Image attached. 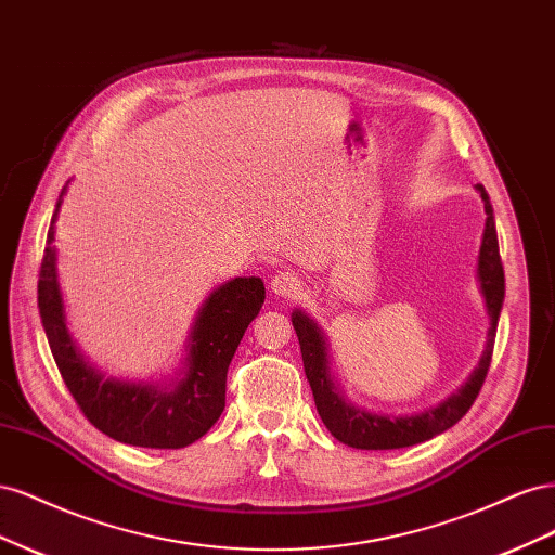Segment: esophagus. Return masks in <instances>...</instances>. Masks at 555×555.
<instances>
[{
    "label": "esophagus",
    "mask_w": 555,
    "mask_h": 555,
    "mask_svg": "<svg viewBox=\"0 0 555 555\" xmlns=\"http://www.w3.org/2000/svg\"><path fill=\"white\" fill-rule=\"evenodd\" d=\"M271 289L282 298H296L300 294V280L294 273H278L271 280Z\"/></svg>",
    "instance_id": "obj_1"
}]
</instances>
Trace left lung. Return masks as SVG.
I'll return each mask as SVG.
<instances>
[{
    "label": "left lung",
    "instance_id": "1",
    "mask_svg": "<svg viewBox=\"0 0 555 555\" xmlns=\"http://www.w3.org/2000/svg\"><path fill=\"white\" fill-rule=\"evenodd\" d=\"M477 190L481 194L483 210H486V229H483V241L479 249L477 273L481 282V294L486 298V310H489V317H491V331H489V343H486V351L479 361V367L473 373V377L465 382L463 389L459 393H453L451 398H447L442 405L422 414L396 416V418L377 416V414L347 405L331 382L326 343L322 338V333H319V328L304 312L296 310L292 314V324L298 335L306 377L310 382L317 412L322 416V422L331 430L333 438L340 440L343 444L354 447V449L412 447L435 438V435L444 433L453 424H459L467 414V410L475 405V400L483 386V379L489 375L498 317L502 310V300H505V271H502V261H500L493 208H491L489 194L483 190V184H477Z\"/></svg>",
    "mask_w": 555,
    "mask_h": 555
}]
</instances>
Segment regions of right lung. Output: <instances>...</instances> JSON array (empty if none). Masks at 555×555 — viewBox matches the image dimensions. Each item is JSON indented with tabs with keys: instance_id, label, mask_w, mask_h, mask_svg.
<instances>
[{
	"instance_id": "obj_1",
	"label": "right lung",
	"mask_w": 555,
	"mask_h": 555,
	"mask_svg": "<svg viewBox=\"0 0 555 555\" xmlns=\"http://www.w3.org/2000/svg\"><path fill=\"white\" fill-rule=\"evenodd\" d=\"M66 184L50 220L39 271V312L57 371L80 412L108 438L147 449L188 447L204 438L224 412L229 363L245 328L263 306V282L259 278H236L208 296L192 331L188 373L173 389L102 382V375L76 354L62 314L55 249L50 243L55 241V220Z\"/></svg>"
}]
</instances>
